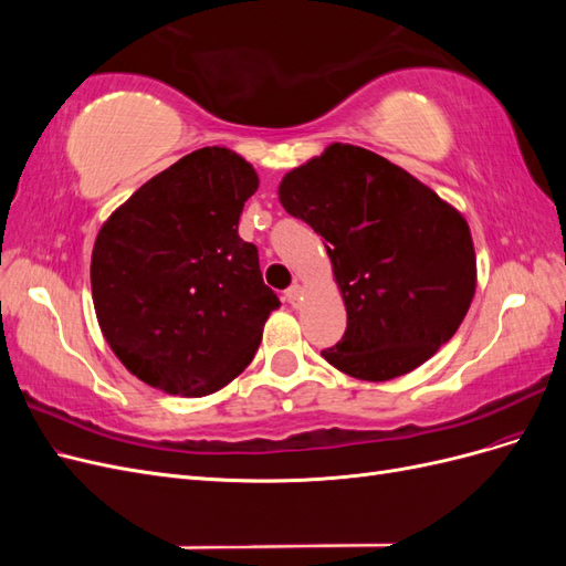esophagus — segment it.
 I'll return each mask as SVG.
<instances>
[{
  "mask_svg": "<svg viewBox=\"0 0 566 566\" xmlns=\"http://www.w3.org/2000/svg\"><path fill=\"white\" fill-rule=\"evenodd\" d=\"M302 295H304V287H302L300 283H295V285H290V287L285 290V300H287L290 304H293V306H297V304H300Z\"/></svg>",
  "mask_w": 566,
  "mask_h": 566,
  "instance_id": "obj_1",
  "label": "esophagus"
}]
</instances>
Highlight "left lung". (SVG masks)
<instances>
[{"label": "left lung", "instance_id": "left-lung-1", "mask_svg": "<svg viewBox=\"0 0 566 566\" xmlns=\"http://www.w3.org/2000/svg\"><path fill=\"white\" fill-rule=\"evenodd\" d=\"M279 200L328 250L347 331L321 356L358 380L422 366L455 335L476 290L465 217L378 153L331 144L290 169Z\"/></svg>", "mask_w": 566, "mask_h": 566}]
</instances>
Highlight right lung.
I'll return each mask as SVG.
<instances>
[{
	"label": "right lung",
	"mask_w": 566,
	"mask_h": 566,
	"mask_svg": "<svg viewBox=\"0 0 566 566\" xmlns=\"http://www.w3.org/2000/svg\"><path fill=\"white\" fill-rule=\"evenodd\" d=\"M254 167L224 146L188 153L106 219L92 252L94 310L142 382L208 397L241 375L281 302L238 235Z\"/></svg>",
	"instance_id": "obj_1"
}]
</instances>
